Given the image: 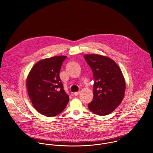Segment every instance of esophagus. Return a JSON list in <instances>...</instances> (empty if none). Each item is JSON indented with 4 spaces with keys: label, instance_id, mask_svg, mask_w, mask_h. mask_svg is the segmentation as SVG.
I'll return each mask as SVG.
<instances>
[{
    "label": "esophagus",
    "instance_id": "obj_1",
    "mask_svg": "<svg viewBox=\"0 0 153 153\" xmlns=\"http://www.w3.org/2000/svg\"><path fill=\"white\" fill-rule=\"evenodd\" d=\"M80 94V91H78V92H74V95H75V96H77V95H78L79 94Z\"/></svg>",
    "mask_w": 153,
    "mask_h": 153
}]
</instances>
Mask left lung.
<instances>
[{"label":"left lung","instance_id":"obj_1","mask_svg":"<svg viewBox=\"0 0 153 153\" xmlns=\"http://www.w3.org/2000/svg\"><path fill=\"white\" fill-rule=\"evenodd\" d=\"M84 58L90 66L95 80L92 101L88 108L99 115H108L121 103L126 91L123 72L111 58L98 54H86Z\"/></svg>","mask_w":153,"mask_h":153}]
</instances>
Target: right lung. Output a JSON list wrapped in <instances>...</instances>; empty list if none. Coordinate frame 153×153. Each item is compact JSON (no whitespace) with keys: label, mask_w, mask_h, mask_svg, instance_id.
<instances>
[{"label":"right lung","mask_w":153,"mask_h":153,"mask_svg":"<svg viewBox=\"0 0 153 153\" xmlns=\"http://www.w3.org/2000/svg\"><path fill=\"white\" fill-rule=\"evenodd\" d=\"M66 56H55L37 62L26 78L29 97L35 109L46 117H53L65 109L69 101L59 72Z\"/></svg>","instance_id":"add662e5"}]
</instances>
